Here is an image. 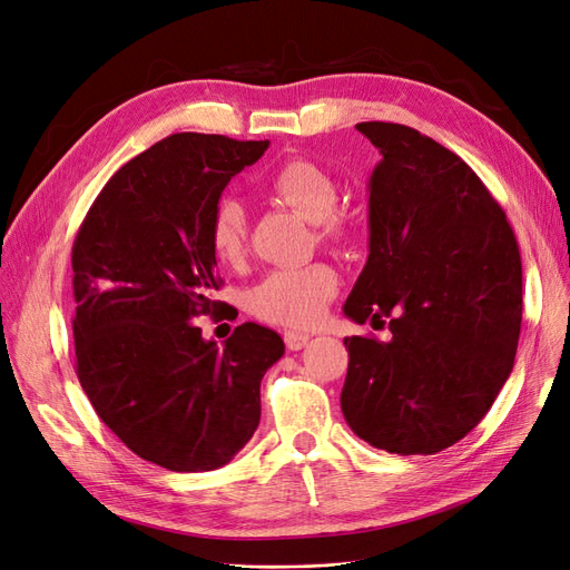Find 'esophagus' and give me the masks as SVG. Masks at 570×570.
<instances>
[{
	"label": "esophagus",
	"instance_id": "1",
	"mask_svg": "<svg viewBox=\"0 0 570 570\" xmlns=\"http://www.w3.org/2000/svg\"><path fill=\"white\" fill-rule=\"evenodd\" d=\"M308 340H312V337H308L306 333H295V331H287V333H285V344H287L289 352L304 350L306 344H308Z\"/></svg>",
	"mask_w": 570,
	"mask_h": 570
}]
</instances>
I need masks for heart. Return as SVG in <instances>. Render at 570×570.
Masks as SVG:
<instances>
[{
    "label": "heart",
    "instance_id": "obj_1",
    "mask_svg": "<svg viewBox=\"0 0 570 570\" xmlns=\"http://www.w3.org/2000/svg\"><path fill=\"white\" fill-rule=\"evenodd\" d=\"M271 193L306 220L316 223L323 239H342L350 226L337 209V183L327 170L308 159H289L266 180ZM209 243L223 264H235L245 254L247 214L235 197H220L209 218ZM337 295V273L325 264L273 271L249 292L252 314L262 321L308 327L318 323L325 306Z\"/></svg>",
    "mask_w": 570,
    "mask_h": 570
}]
</instances>
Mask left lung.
I'll use <instances>...</instances> for the list:
<instances>
[{
  "label": "left lung",
  "instance_id": "obj_1",
  "mask_svg": "<svg viewBox=\"0 0 570 570\" xmlns=\"http://www.w3.org/2000/svg\"><path fill=\"white\" fill-rule=\"evenodd\" d=\"M381 161L368 180V262L344 302L392 337H344L340 404L390 454H438L482 421L513 368L521 254L502 206L454 151L409 126L358 124Z\"/></svg>",
  "mask_w": 570,
  "mask_h": 570
}]
</instances>
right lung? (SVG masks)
Masks as SVG:
<instances>
[{
  "label": "right lung",
  "instance_id": "right-lung-1",
  "mask_svg": "<svg viewBox=\"0 0 570 570\" xmlns=\"http://www.w3.org/2000/svg\"><path fill=\"white\" fill-rule=\"evenodd\" d=\"M268 140L176 132L120 166L73 243L76 373L97 416L140 459L214 471L252 440L262 377L285 354L271 327L223 342L193 318L220 287L209 218Z\"/></svg>",
  "mask_w": 570,
  "mask_h": 570
}]
</instances>
